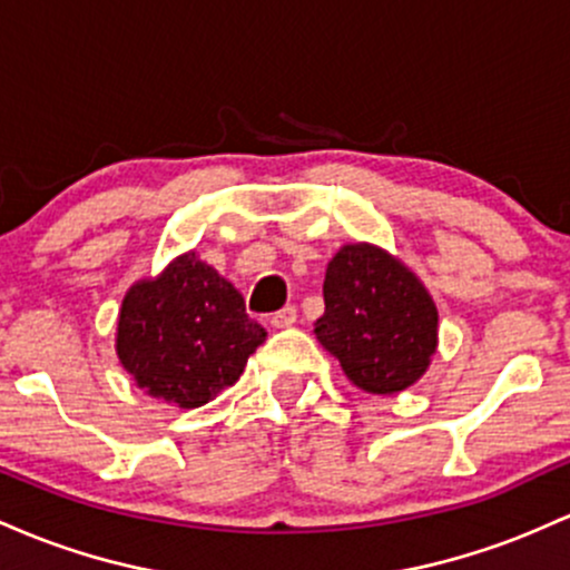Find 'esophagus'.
<instances>
[{
  "label": "esophagus",
  "mask_w": 570,
  "mask_h": 570,
  "mask_svg": "<svg viewBox=\"0 0 570 570\" xmlns=\"http://www.w3.org/2000/svg\"><path fill=\"white\" fill-rule=\"evenodd\" d=\"M296 317H298L296 306H285V309L274 312V315H272V325H274V328H287V325L296 323Z\"/></svg>",
  "instance_id": "esophagus-1"
}]
</instances>
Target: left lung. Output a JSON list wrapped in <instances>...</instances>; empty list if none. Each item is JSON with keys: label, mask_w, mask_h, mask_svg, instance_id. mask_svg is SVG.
Returning <instances> with one entry per match:
<instances>
[{"label": "left lung", "mask_w": 570, "mask_h": 570, "mask_svg": "<svg viewBox=\"0 0 570 570\" xmlns=\"http://www.w3.org/2000/svg\"><path fill=\"white\" fill-rule=\"evenodd\" d=\"M323 298L317 342L355 387L393 395L431 366L439 344L436 304L417 274L382 247L344 245L325 268Z\"/></svg>", "instance_id": "1"}]
</instances>
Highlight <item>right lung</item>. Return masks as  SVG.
<instances>
[{
  "mask_svg": "<svg viewBox=\"0 0 570 570\" xmlns=\"http://www.w3.org/2000/svg\"><path fill=\"white\" fill-rule=\"evenodd\" d=\"M264 338L242 293L190 250L129 287L115 350L147 395L196 409L239 380Z\"/></svg>",
  "mask_w": 570,
  "mask_h": 570,
  "instance_id": "obj_1",
  "label": "right lung"
}]
</instances>
